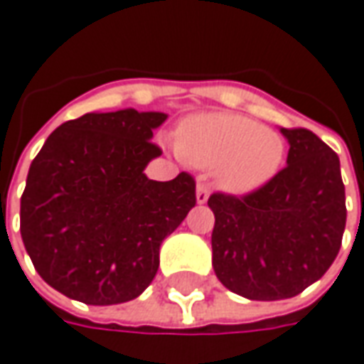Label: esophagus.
I'll return each mask as SVG.
<instances>
[{
    "label": "esophagus",
    "instance_id": "34e87169",
    "mask_svg": "<svg viewBox=\"0 0 364 364\" xmlns=\"http://www.w3.org/2000/svg\"><path fill=\"white\" fill-rule=\"evenodd\" d=\"M208 196H210V190L206 184H198L196 188V202L198 204H206Z\"/></svg>",
    "mask_w": 364,
    "mask_h": 364
}]
</instances>
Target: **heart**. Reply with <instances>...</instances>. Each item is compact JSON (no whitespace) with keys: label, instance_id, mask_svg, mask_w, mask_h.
I'll return each mask as SVG.
<instances>
[{"label":"heart","instance_id":"b5f03b06","mask_svg":"<svg viewBox=\"0 0 364 364\" xmlns=\"http://www.w3.org/2000/svg\"><path fill=\"white\" fill-rule=\"evenodd\" d=\"M176 152L198 168H214L218 186L252 194L267 186L285 162V140L262 122L232 112L198 114L182 122Z\"/></svg>","mask_w":364,"mask_h":364}]
</instances>
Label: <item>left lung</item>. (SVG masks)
Wrapping results in <instances>:
<instances>
[{
    "label": "left lung",
    "instance_id": "8db88e82",
    "mask_svg": "<svg viewBox=\"0 0 364 364\" xmlns=\"http://www.w3.org/2000/svg\"><path fill=\"white\" fill-rule=\"evenodd\" d=\"M287 166L247 196L212 194V265L230 291L289 299L335 262L347 224L339 156L307 129H279Z\"/></svg>",
    "mask_w": 364,
    "mask_h": 364
}]
</instances>
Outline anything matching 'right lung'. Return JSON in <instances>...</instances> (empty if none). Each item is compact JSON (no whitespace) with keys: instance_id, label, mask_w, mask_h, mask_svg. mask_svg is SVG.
Returning <instances> with one entry per match:
<instances>
[{"instance_id":"right-lung-1","label":"right lung","mask_w":364,"mask_h":364,"mask_svg":"<svg viewBox=\"0 0 364 364\" xmlns=\"http://www.w3.org/2000/svg\"><path fill=\"white\" fill-rule=\"evenodd\" d=\"M168 114L122 109L63 122L33 158L21 196V237L53 289L87 305L139 297L160 244L196 206V182L149 180L162 150L152 130Z\"/></svg>"}]
</instances>
